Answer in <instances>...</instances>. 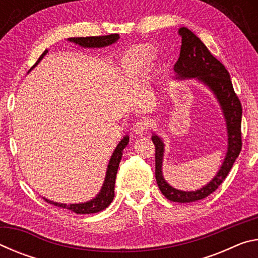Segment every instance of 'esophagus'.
<instances>
[{
    "instance_id": "34e87169",
    "label": "esophagus",
    "mask_w": 258,
    "mask_h": 258,
    "mask_svg": "<svg viewBox=\"0 0 258 258\" xmlns=\"http://www.w3.org/2000/svg\"><path fill=\"white\" fill-rule=\"evenodd\" d=\"M148 127V123L146 120H139L133 125V131L135 134H142Z\"/></svg>"
}]
</instances>
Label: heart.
Masks as SVG:
<instances>
[{
  "label": "heart",
  "mask_w": 258,
  "mask_h": 258,
  "mask_svg": "<svg viewBox=\"0 0 258 258\" xmlns=\"http://www.w3.org/2000/svg\"><path fill=\"white\" fill-rule=\"evenodd\" d=\"M154 58L152 52L145 47H133L121 58V67L128 75H138Z\"/></svg>",
  "instance_id": "heart-1"
}]
</instances>
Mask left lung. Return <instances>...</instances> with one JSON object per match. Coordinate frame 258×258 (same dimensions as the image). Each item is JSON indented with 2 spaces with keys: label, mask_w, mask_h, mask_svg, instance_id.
Listing matches in <instances>:
<instances>
[{
  "label": "left lung",
  "mask_w": 258,
  "mask_h": 258,
  "mask_svg": "<svg viewBox=\"0 0 258 258\" xmlns=\"http://www.w3.org/2000/svg\"><path fill=\"white\" fill-rule=\"evenodd\" d=\"M182 37L180 56L174 64L176 78H196L209 87L215 95L223 111L226 130H228V151L220 171L213 180L196 191H182L174 189L163 176L164 142L158 135L151 137L156 149V181L166 198L175 203H192L208 197L228 176L235 159L241 151V116L242 108L235 94L230 74L225 67L214 56L200 38L186 27L178 29Z\"/></svg>",
  "instance_id": "1"
}]
</instances>
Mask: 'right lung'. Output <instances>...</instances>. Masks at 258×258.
<instances>
[{
  "instance_id": "1",
  "label": "right lung",
  "mask_w": 258,
  "mask_h": 258,
  "mask_svg": "<svg viewBox=\"0 0 258 258\" xmlns=\"http://www.w3.org/2000/svg\"><path fill=\"white\" fill-rule=\"evenodd\" d=\"M118 38H119L118 34H110V35H106V36L72 37V38H68V41L76 43L77 45H80L82 47H103V46L111 45L112 43H115ZM46 53H47V50L43 52L42 55L38 58L37 62L33 66V68L40 62V61L43 59V56H44ZM128 141H130L128 135H126V137L121 139V141L118 143V146L116 147L115 151L112 152V156L108 164L106 178H104L103 185L99 194L97 195V197L93 198L92 200H90V202L81 203V204H71V205L54 203L52 202V200H49L46 198H43V199H44L46 203L54 205L56 207L69 209V211H72L76 214H93V213H98V212L103 211V209H106L109 205L111 204L113 196H115V181H116L117 169H118L121 156H123L124 148L128 145Z\"/></svg>"
}]
</instances>
